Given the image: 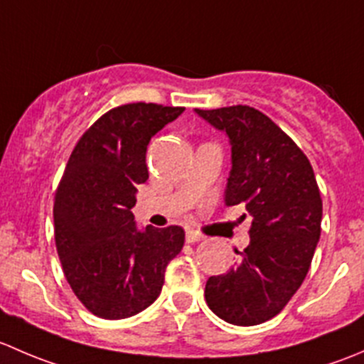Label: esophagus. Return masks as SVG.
Here are the masks:
<instances>
[{"label": "esophagus", "instance_id": "1", "mask_svg": "<svg viewBox=\"0 0 364 364\" xmlns=\"http://www.w3.org/2000/svg\"><path fill=\"white\" fill-rule=\"evenodd\" d=\"M203 240L204 236L200 232H197V230H186V243H199Z\"/></svg>", "mask_w": 364, "mask_h": 364}]
</instances>
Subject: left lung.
Returning a JSON list of instances; mask_svg holds the SVG:
<instances>
[{"label":"left lung","mask_w":364,"mask_h":364,"mask_svg":"<svg viewBox=\"0 0 364 364\" xmlns=\"http://www.w3.org/2000/svg\"><path fill=\"white\" fill-rule=\"evenodd\" d=\"M225 132L230 168L225 204H243L250 216V245L227 273L209 277L208 306L234 326L269 321L303 284L318 237L322 199L314 168L297 144L266 114L248 105L203 111Z\"/></svg>","instance_id":"1"}]
</instances>
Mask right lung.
Masks as SVG:
<instances>
[{
    "label": "right lung",
    "mask_w": 364,
    "mask_h": 364,
    "mask_svg": "<svg viewBox=\"0 0 364 364\" xmlns=\"http://www.w3.org/2000/svg\"><path fill=\"white\" fill-rule=\"evenodd\" d=\"M183 111L119 105L95 121L70 155L54 197V237L73 294L97 317L117 321L146 310L185 245L181 227L139 229L132 213L137 185L149 178V141Z\"/></svg>",
    "instance_id": "add662e5"
}]
</instances>
